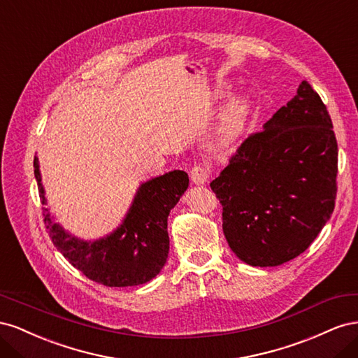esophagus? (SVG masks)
I'll list each match as a JSON object with an SVG mask.
<instances>
[{
    "label": "esophagus",
    "instance_id": "esophagus-1",
    "mask_svg": "<svg viewBox=\"0 0 358 358\" xmlns=\"http://www.w3.org/2000/svg\"><path fill=\"white\" fill-rule=\"evenodd\" d=\"M209 179V169L204 166H196L191 170V182L194 185H204Z\"/></svg>",
    "mask_w": 358,
    "mask_h": 358
}]
</instances>
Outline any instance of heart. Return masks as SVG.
<instances>
[{"label": "heart", "mask_w": 358, "mask_h": 358, "mask_svg": "<svg viewBox=\"0 0 358 358\" xmlns=\"http://www.w3.org/2000/svg\"><path fill=\"white\" fill-rule=\"evenodd\" d=\"M220 95H225V91L221 90ZM251 110L252 101L246 94L234 95L233 99L225 104L218 127H216L215 131V137L218 145L227 148L239 142L248 127Z\"/></svg>", "instance_id": "1"}]
</instances>
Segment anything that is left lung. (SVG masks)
<instances>
[{
    "mask_svg": "<svg viewBox=\"0 0 358 358\" xmlns=\"http://www.w3.org/2000/svg\"><path fill=\"white\" fill-rule=\"evenodd\" d=\"M336 176L330 115L303 80L210 182L231 251L254 267L284 264L305 252L333 213Z\"/></svg>",
    "mask_w": 358,
    "mask_h": 358,
    "instance_id": "8db88e82",
    "label": "left lung"
}]
</instances>
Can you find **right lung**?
Instances as JSON below:
<instances>
[{
	"instance_id": "1",
	"label": "right lung",
	"mask_w": 358,
	"mask_h": 358,
	"mask_svg": "<svg viewBox=\"0 0 358 358\" xmlns=\"http://www.w3.org/2000/svg\"><path fill=\"white\" fill-rule=\"evenodd\" d=\"M34 176L41 204H46L37 157ZM188 183L183 170L146 180L138 187L122 224L96 241H83L64 230L48 208H43V216L53 245L86 278L106 287H134L149 282L164 267L170 245L167 218Z\"/></svg>"
}]
</instances>
